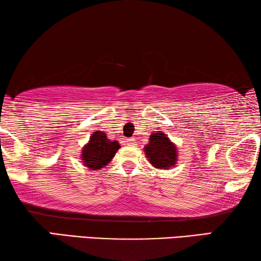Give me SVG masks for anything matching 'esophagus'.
I'll list each match as a JSON object with an SVG mask.
<instances>
[{"instance_id":"esophagus-1","label":"esophagus","mask_w":261,"mask_h":261,"mask_svg":"<svg viewBox=\"0 0 261 261\" xmlns=\"http://www.w3.org/2000/svg\"><path fill=\"white\" fill-rule=\"evenodd\" d=\"M126 143L128 144V146H135V142H134L133 139H127Z\"/></svg>"}]
</instances>
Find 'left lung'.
I'll use <instances>...</instances> for the list:
<instances>
[{
    "mask_svg": "<svg viewBox=\"0 0 261 261\" xmlns=\"http://www.w3.org/2000/svg\"><path fill=\"white\" fill-rule=\"evenodd\" d=\"M146 156L155 169H170L177 164V146L163 132L151 133L149 143L143 148Z\"/></svg>",
    "mask_w": 261,
    "mask_h": 261,
    "instance_id": "1",
    "label": "left lung"
}]
</instances>
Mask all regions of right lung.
Returning <instances> with one entry per match:
<instances>
[{
    "label": "right lung",
    "instance_id": "right-lung-1",
    "mask_svg": "<svg viewBox=\"0 0 261 261\" xmlns=\"http://www.w3.org/2000/svg\"><path fill=\"white\" fill-rule=\"evenodd\" d=\"M119 148L120 144L118 141L109 140L105 132H93L89 142L82 149L81 162L90 170H100L113 160Z\"/></svg>",
    "mask_w": 261,
    "mask_h": 261
}]
</instances>
